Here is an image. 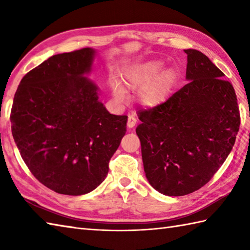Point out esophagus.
<instances>
[{
    "label": "esophagus",
    "mask_w": 250,
    "mask_h": 250,
    "mask_svg": "<svg viewBox=\"0 0 250 250\" xmlns=\"http://www.w3.org/2000/svg\"><path fill=\"white\" fill-rule=\"evenodd\" d=\"M136 121H137V118L135 116H129V118H128V128L129 129H132L133 128V126L136 125Z\"/></svg>",
    "instance_id": "1"
}]
</instances>
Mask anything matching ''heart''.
<instances>
[{"label": "heart", "instance_id": "obj_1", "mask_svg": "<svg viewBox=\"0 0 250 250\" xmlns=\"http://www.w3.org/2000/svg\"><path fill=\"white\" fill-rule=\"evenodd\" d=\"M162 67L161 61L152 60L132 65L125 73L126 84L132 89H140L139 100L146 108H157L166 103L176 83V71L174 68H167L159 74ZM110 90L118 103L124 104L128 99L125 87L117 79L110 82Z\"/></svg>", "mask_w": 250, "mask_h": 250}]
</instances>
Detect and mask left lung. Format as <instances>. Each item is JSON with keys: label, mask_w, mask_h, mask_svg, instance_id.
Returning a JSON list of instances; mask_svg holds the SVG:
<instances>
[{"label": "left lung", "mask_w": 250, "mask_h": 250, "mask_svg": "<svg viewBox=\"0 0 250 250\" xmlns=\"http://www.w3.org/2000/svg\"><path fill=\"white\" fill-rule=\"evenodd\" d=\"M187 54L188 83L163 105L139 113L146 178L158 192L182 196L203 187L226 161L240 129L234 88L208 58Z\"/></svg>", "instance_id": "8db88e82"}]
</instances>
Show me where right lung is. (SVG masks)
Wrapping results in <instances>:
<instances>
[{
    "label": "right lung",
    "instance_id": "right-lung-1",
    "mask_svg": "<svg viewBox=\"0 0 250 250\" xmlns=\"http://www.w3.org/2000/svg\"><path fill=\"white\" fill-rule=\"evenodd\" d=\"M97 50L56 55L21 79L10 114L12 133L26 167L58 193L98 188L126 131V116L110 114L88 75Z\"/></svg>",
    "mask_w": 250,
    "mask_h": 250
}]
</instances>
